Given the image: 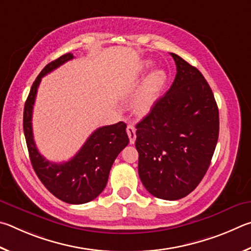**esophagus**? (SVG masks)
<instances>
[{
  "label": "esophagus",
  "instance_id": "1",
  "mask_svg": "<svg viewBox=\"0 0 251 251\" xmlns=\"http://www.w3.org/2000/svg\"><path fill=\"white\" fill-rule=\"evenodd\" d=\"M126 133H128V137L130 139V143L131 144H134L135 139H137V135H135L134 126L129 125L128 126H126Z\"/></svg>",
  "mask_w": 251,
  "mask_h": 251
}]
</instances>
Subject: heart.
<instances>
[{
    "instance_id": "1",
    "label": "heart",
    "mask_w": 251,
    "mask_h": 251,
    "mask_svg": "<svg viewBox=\"0 0 251 251\" xmlns=\"http://www.w3.org/2000/svg\"><path fill=\"white\" fill-rule=\"evenodd\" d=\"M152 65L151 61H147L146 67ZM168 80L166 73L162 69L153 70L144 79L143 83L138 90L133 99V108L139 113H148L156 102L160 94Z\"/></svg>"
}]
</instances>
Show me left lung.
<instances>
[{
  "instance_id": "left-lung-1",
  "label": "left lung",
  "mask_w": 251,
  "mask_h": 251,
  "mask_svg": "<svg viewBox=\"0 0 251 251\" xmlns=\"http://www.w3.org/2000/svg\"><path fill=\"white\" fill-rule=\"evenodd\" d=\"M176 76L151 112L137 125L139 176L147 191L176 201L207 172L219 133L217 103L199 69L171 52Z\"/></svg>"
}]
</instances>
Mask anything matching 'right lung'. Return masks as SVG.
I'll return each instance as SVG.
<instances>
[{
    "label": "right lung",
    "instance_id": "right-lung-1",
    "mask_svg": "<svg viewBox=\"0 0 251 251\" xmlns=\"http://www.w3.org/2000/svg\"><path fill=\"white\" fill-rule=\"evenodd\" d=\"M74 58L67 52L46 65L35 79L24 107L23 128L30 163L48 191L68 204H85L95 200L107 185L114 160L129 143L126 125L118 122L97 129L73 159L63 163L47 161L38 152L33 137V105L42 78Z\"/></svg>",
    "mask_w": 251,
    "mask_h": 251
}]
</instances>
